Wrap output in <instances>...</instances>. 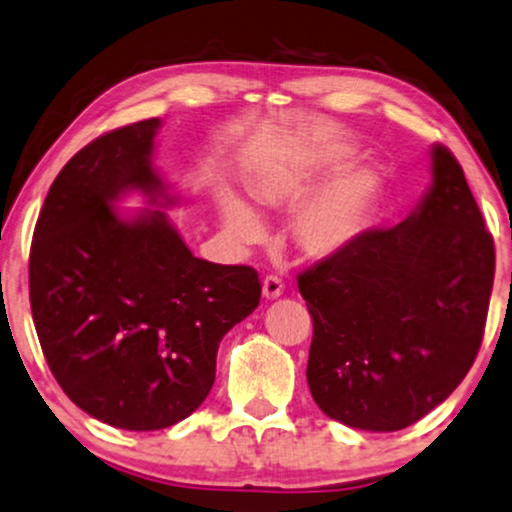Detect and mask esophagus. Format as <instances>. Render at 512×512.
Masks as SVG:
<instances>
[{
	"label": "esophagus",
	"mask_w": 512,
	"mask_h": 512,
	"mask_svg": "<svg viewBox=\"0 0 512 512\" xmlns=\"http://www.w3.org/2000/svg\"><path fill=\"white\" fill-rule=\"evenodd\" d=\"M282 292H285V285H282V280L277 275H268L266 280H263V296H266L268 301L282 296Z\"/></svg>",
	"instance_id": "obj_1"
}]
</instances>
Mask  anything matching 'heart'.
Segmentation results:
<instances>
[{"label": "heart", "mask_w": 512, "mask_h": 512, "mask_svg": "<svg viewBox=\"0 0 512 512\" xmlns=\"http://www.w3.org/2000/svg\"><path fill=\"white\" fill-rule=\"evenodd\" d=\"M334 166L332 159L294 163L287 168H273L263 173L251 194L266 208H292L313 192L318 180ZM380 197V178L368 168L351 170L330 182L318 197H313L296 216L294 235L299 246L313 258H327L346 249ZM223 220L227 232L237 242H258L263 235L261 220L235 194H223Z\"/></svg>", "instance_id": "heart-1"}]
</instances>
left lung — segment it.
I'll return each mask as SVG.
<instances>
[{
  "label": "left lung",
  "instance_id": "1",
  "mask_svg": "<svg viewBox=\"0 0 512 512\" xmlns=\"http://www.w3.org/2000/svg\"><path fill=\"white\" fill-rule=\"evenodd\" d=\"M494 268V237L463 168L434 144L432 187L403 223L361 232L296 277L313 318V401L368 432L425 418L475 363Z\"/></svg>",
  "mask_w": 512,
  "mask_h": 512
}]
</instances>
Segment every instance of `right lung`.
I'll list each match as a JSON object with an SVG mask.
<instances>
[{
	"label": "right lung",
	"instance_id": "right-lung-1",
	"mask_svg": "<svg viewBox=\"0 0 512 512\" xmlns=\"http://www.w3.org/2000/svg\"><path fill=\"white\" fill-rule=\"evenodd\" d=\"M159 118L82 147L49 187L30 246V308L49 370L75 406L111 427L151 432L192 415L216 380L225 332L261 301L249 266L187 249L166 213L121 218L142 192L173 206L151 168Z\"/></svg>",
	"mask_w": 512,
	"mask_h": 512
}]
</instances>
